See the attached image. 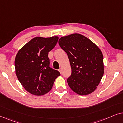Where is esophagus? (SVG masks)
<instances>
[{
  "label": "esophagus",
  "instance_id": "34e87169",
  "mask_svg": "<svg viewBox=\"0 0 123 123\" xmlns=\"http://www.w3.org/2000/svg\"><path fill=\"white\" fill-rule=\"evenodd\" d=\"M59 72L60 73V74H62V69H60L59 70Z\"/></svg>",
  "mask_w": 123,
  "mask_h": 123
}]
</instances>
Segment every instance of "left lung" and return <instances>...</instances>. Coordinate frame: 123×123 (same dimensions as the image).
Returning a JSON list of instances; mask_svg holds the SVG:
<instances>
[{
    "label": "left lung",
    "mask_w": 123,
    "mask_h": 123,
    "mask_svg": "<svg viewBox=\"0 0 123 123\" xmlns=\"http://www.w3.org/2000/svg\"><path fill=\"white\" fill-rule=\"evenodd\" d=\"M59 45L67 54L72 68L67 79L70 88L80 95L91 93L104 74L103 55L92 41L83 35L73 33L62 37Z\"/></svg>",
    "instance_id": "left-lung-1"
}]
</instances>
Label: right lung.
Here are the masks:
<instances>
[{
    "instance_id": "right-lung-1",
    "label": "right lung",
    "mask_w": 123,
    "mask_h": 123,
    "mask_svg": "<svg viewBox=\"0 0 123 123\" xmlns=\"http://www.w3.org/2000/svg\"><path fill=\"white\" fill-rule=\"evenodd\" d=\"M58 36L36 37L25 45L15 58L16 74L20 83L29 93L42 96L50 91L60 74L50 67L49 52L58 43Z\"/></svg>"
}]
</instances>
